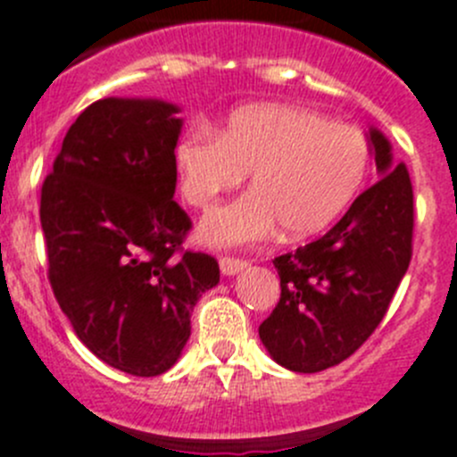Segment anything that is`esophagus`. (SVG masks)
<instances>
[{"instance_id":"34e87169","label":"esophagus","mask_w":457,"mask_h":457,"mask_svg":"<svg viewBox=\"0 0 457 457\" xmlns=\"http://www.w3.org/2000/svg\"><path fill=\"white\" fill-rule=\"evenodd\" d=\"M249 262L242 261V258H231V256H221L220 258V270L224 276H236L240 274L242 270H246Z\"/></svg>"}]
</instances>
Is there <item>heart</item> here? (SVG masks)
<instances>
[{
    "mask_svg": "<svg viewBox=\"0 0 457 457\" xmlns=\"http://www.w3.org/2000/svg\"><path fill=\"white\" fill-rule=\"evenodd\" d=\"M183 199L208 211L251 174L253 190L217 208L199 224L208 246L256 245L283 226L301 240L340 215L370 165L362 133L287 104H258L228 117L220 136L192 129L177 145Z\"/></svg>",
    "mask_w": 457,
    "mask_h": 457,
    "instance_id": "obj_1",
    "label": "heart"
}]
</instances>
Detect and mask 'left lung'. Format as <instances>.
Segmentation results:
<instances>
[{
  "mask_svg": "<svg viewBox=\"0 0 457 457\" xmlns=\"http://www.w3.org/2000/svg\"><path fill=\"white\" fill-rule=\"evenodd\" d=\"M380 179L326 236L274 258L280 299L258 328L280 367L315 374L340 365L383 321L412 258V183L392 145L370 129Z\"/></svg>",
  "mask_w": 457,
  "mask_h": 457,
  "instance_id": "8db88e82",
  "label": "left lung"
}]
</instances>
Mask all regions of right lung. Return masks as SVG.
I'll use <instances>...</instances> for the list:
<instances>
[{
	"label": "right lung",
	"instance_id": "obj_1",
	"mask_svg": "<svg viewBox=\"0 0 457 457\" xmlns=\"http://www.w3.org/2000/svg\"><path fill=\"white\" fill-rule=\"evenodd\" d=\"M161 99L106 97L70 127L43 183L49 283L79 340L131 376L170 370L190 312L220 265L183 251L190 217L174 201L183 120Z\"/></svg>",
	"mask_w": 457,
	"mask_h": 457
}]
</instances>
